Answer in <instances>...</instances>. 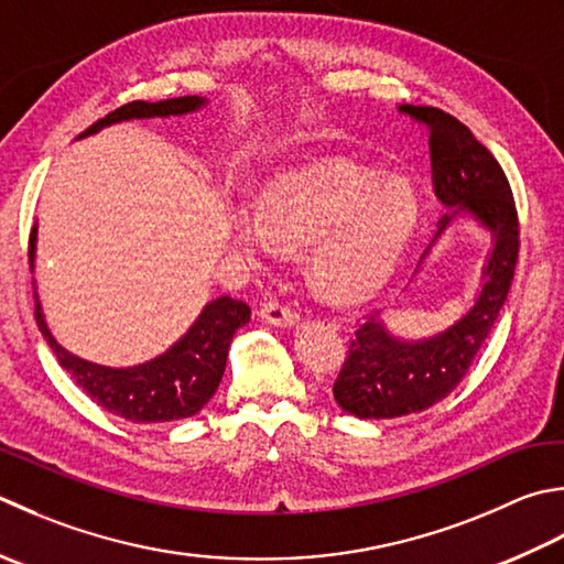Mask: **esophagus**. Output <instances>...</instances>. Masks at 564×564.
I'll return each instance as SVG.
<instances>
[{
  "label": "esophagus",
  "instance_id": "esophagus-1",
  "mask_svg": "<svg viewBox=\"0 0 564 564\" xmlns=\"http://www.w3.org/2000/svg\"><path fill=\"white\" fill-rule=\"evenodd\" d=\"M261 319L263 323H269V325H279V327H291V325H295L297 323V315L291 305H283V303H279V301H267L261 305Z\"/></svg>",
  "mask_w": 564,
  "mask_h": 564
}]
</instances>
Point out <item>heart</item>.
Masks as SVG:
<instances>
[{"label":"heart","mask_w":564,"mask_h":564,"mask_svg":"<svg viewBox=\"0 0 564 564\" xmlns=\"http://www.w3.org/2000/svg\"><path fill=\"white\" fill-rule=\"evenodd\" d=\"M257 207L229 217L231 245L257 257L271 253L275 239L313 247L311 281L337 303L364 301L391 279L421 217L411 187L383 185L351 165L281 175L263 187Z\"/></svg>","instance_id":"heart-1"}]
</instances>
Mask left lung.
Here are the masks:
<instances>
[{
	"mask_svg": "<svg viewBox=\"0 0 564 564\" xmlns=\"http://www.w3.org/2000/svg\"><path fill=\"white\" fill-rule=\"evenodd\" d=\"M399 112L430 131L433 187L437 200L449 207L437 219L435 239L457 215H471L491 231L494 247L477 301L443 333L408 341L393 337L373 317L357 329L333 393L341 411L361 421L421 413L457 389L506 303L521 245L511 185L491 151L443 109L401 105Z\"/></svg>",
	"mask_w": 564,
	"mask_h": 564,
	"instance_id": "left-lung-1",
	"label": "left lung"
}]
</instances>
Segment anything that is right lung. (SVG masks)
Instances as JSON below:
<instances>
[{
	"label": "right lung",
	"instance_id": "right-lung-1",
	"mask_svg": "<svg viewBox=\"0 0 564 564\" xmlns=\"http://www.w3.org/2000/svg\"><path fill=\"white\" fill-rule=\"evenodd\" d=\"M205 102L207 99L197 95L161 99V102H141V99H137V102L121 105L105 119L95 121L77 139L97 134L99 129L129 119L183 117L200 109ZM36 231L39 229L33 225L29 237L31 267L33 257H36ZM33 297H36V323L41 335L73 381L105 411L143 425L183 421V417L200 413L203 405L215 395L219 381H223L231 337L251 317L247 303L235 301L229 295L215 297L213 303L203 307V313L197 315L191 329L163 355L137 364V367L115 369L75 357L73 351L61 347L41 313L39 295Z\"/></svg>",
	"mask_w": 564,
	"mask_h": 564
}]
</instances>
